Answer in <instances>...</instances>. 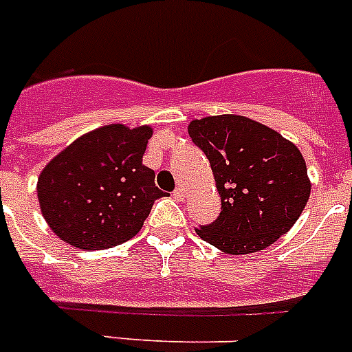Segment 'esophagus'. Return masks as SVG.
<instances>
[{"instance_id":"1","label":"esophagus","mask_w":352,"mask_h":352,"mask_svg":"<svg viewBox=\"0 0 352 352\" xmlns=\"http://www.w3.org/2000/svg\"><path fill=\"white\" fill-rule=\"evenodd\" d=\"M173 196H174V199H176V201H182L183 197H185V190H183L182 187H178L176 190L173 192Z\"/></svg>"}]
</instances>
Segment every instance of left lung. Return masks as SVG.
<instances>
[{
	"label": "left lung",
	"instance_id": "1",
	"mask_svg": "<svg viewBox=\"0 0 352 352\" xmlns=\"http://www.w3.org/2000/svg\"><path fill=\"white\" fill-rule=\"evenodd\" d=\"M192 142L212 165L221 213L197 235L228 254L274 244L296 224L310 197L301 151L278 131L244 116H213L188 124Z\"/></svg>",
	"mask_w": 352,
	"mask_h": 352
}]
</instances>
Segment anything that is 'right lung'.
Here are the masks:
<instances>
[{
	"mask_svg": "<svg viewBox=\"0 0 352 352\" xmlns=\"http://www.w3.org/2000/svg\"><path fill=\"white\" fill-rule=\"evenodd\" d=\"M149 126L108 124L82 135L44 167L37 194L42 215L67 244L87 251L119 245L142 228L164 192L142 164Z\"/></svg>",
	"mask_w": 352,
	"mask_h": 352,
	"instance_id": "obj_1",
	"label": "right lung"
}]
</instances>
